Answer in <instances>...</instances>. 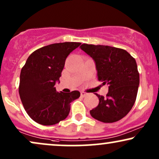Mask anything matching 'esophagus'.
Returning a JSON list of instances; mask_svg holds the SVG:
<instances>
[{"instance_id":"obj_1","label":"esophagus","mask_w":159,"mask_h":159,"mask_svg":"<svg viewBox=\"0 0 159 159\" xmlns=\"http://www.w3.org/2000/svg\"><path fill=\"white\" fill-rule=\"evenodd\" d=\"M87 95V93H84V92H81V97H85Z\"/></svg>"}]
</instances>
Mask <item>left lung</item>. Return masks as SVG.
I'll return each mask as SVG.
<instances>
[{
  "label": "left lung",
  "instance_id": "8db88e82",
  "mask_svg": "<svg viewBox=\"0 0 159 159\" xmlns=\"http://www.w3.org/2000/svg\"><path fill=\"white\" fill-rule=\"evenodd\" d=\"M80 48L94 60L98 81L109 85L106 97L96 94L99 103L89 112L92 117L104 123L119 121L136 99L139 85L136 61L124 49L110 46L83 43Z\"/></svg>",
  "mask_w": 159,
  "mask_h": 159
}]
</instances>
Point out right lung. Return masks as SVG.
I'll return each mask as SVG.
<instances>
[{
    "label": "right lung",
    "mask_w": 159,
    "mask_h": 159,
    "mask_svg": "<svg viewBox=\"0 0 159 159\" xmlns=\"http://www.w3.org/2000/svg\"><path fill=\"white\" fill-rule=\"evenodd\" d=\"M77 42L52 43L29 56L20 75L19 95L33 121L42 125L58 124L68 116L70 103L80 97L77 90L58 93L55 87L70 53L81 45Z\"/></svg>",
    "instance_id": "1"
}]
</instances>
